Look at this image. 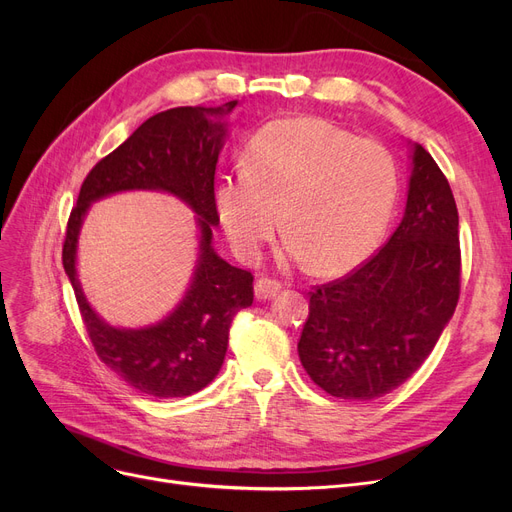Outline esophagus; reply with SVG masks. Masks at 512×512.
Returning a JSON list of instances; mask_svg holds the SVG:
<instances>
[{
    "label": "esophagus",
    "instance_id": "1",
    "mask_svg": "<svg viewBox=\"0 0 512 512\" xmlns=\"http://www.w3.org/2000/svg\"><path fill=\"white\" fill-rule=\"evenodd\" d=\"M280 288H282V284H280V282L269 280V277H260V280L256 282V286H254L256 299H260V301H267V299L275 297V294L280 292Z\"/></svg>",
    "mask_w": 512,
    "mask_h": 512
}]
</instances>
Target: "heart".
<instances>
[{
    "mask_svg": "<svg viewBox=\"0 0 512 512\" xmlns=\"http://www.w3.org/2000/svg\"><path fill=\"white\" fill-rule=\"evenodd\" d=\"M397 190V164L382 145L327 119L288 117L252 136L245 170L222 179L215 203L241 258H256L284 218L288 252L331 277L376 250Z\"/></svg>",
    "mask_w": 512,
    "mask_h": 512,
    "instance_id": "obj_1",
    "label": "heart"
}]
</instances>
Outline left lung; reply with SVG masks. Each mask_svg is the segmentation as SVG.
<instances>
[{"label": "left lung", "instance_id": "left-lung-1", "mask_svg": "<svg viewBox=\"0 0 512 512\" xmlns=\"http://www.w3.org/2000/svg\"><path fill=\"white\" fill-rule=\"evenodd\" d=\"M461 288L457 205L440 166L412 147L404 220L378 254L309 292L299 359L322 391L376 399L423 365Z\"/></svg>", "mask_w": 512, "mask_h": 512}]
</instances>
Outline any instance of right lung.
I'll return each instance as SVG.
<instances>
[{
	"mask_svg": "<svg viewBox=\"0 0 512 512\" xmlns=\"http://www.w3.org/2000/svg\"><path fill=\"white\" fill-rule=\"evenodd\" d=\"M237 100L222 106H177L149 117L126 143L85 177L70 213L64 269L100 361L132 389L151 397H188L218 376L228 348L230 322L254 301V275L215 254V164L224 147L222 121ZM160 189L181 197L199 215L201 254L193 284L176 312L145 330L106 325L86 303L75 277V245L91 202L117 191Z\"/></svg>",
	"mask_w": 512,
	"mask_h": 512,
	"instance_id": "obj_1",
	"label": "right lung"
}]
</instances>
